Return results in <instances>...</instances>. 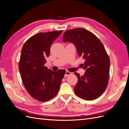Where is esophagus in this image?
I'll list each match as a JSON object with an SVG mask.
<instances>
[{
    "mask_svg": "<svg viewBox=\"0 0 129 129\" xmlns=\"http://www.w3.org/2000/svg\"><path fill=\"white\" fill-rule=\"evenodd\" d=\"M72 74V73L71 72L67 71V72H66V73H65V74H64V77H67L68 76L70 75H71V74Z\"/></svg>",
    "mask_w": 129,
    "mask_h": 129,
    "instance_id": "34e87169",
    "label": "esophagus"
}]
</instances>
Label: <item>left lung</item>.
<instances>
[{
  "mask_svg": "<svg viewBox=\"0 0 129 129\" xmlns=\"http://www.w3.org/2000/svg\"><path fill=\"white\" fill-rule=\"evenodd\" d=\"M63 41L73 43L78 55L85 60L84 75L80 76L79 74L75 73L78 78L74 87L75 94L85 100L98 98L107 88L110 64L103 44L90 31L80 28L66 31Z\"/></svg>",
  "mask_w": 129,
  "mask_h": 129,
  "instance_id": "obj_1",
  "label": "left lung"
}]
</instances>
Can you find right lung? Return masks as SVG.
<instances>
[{"instance_id":"obj_1","label":"right lung","mask_w":129,"mask_h":129,"mask_svg":"<svg viewBox=\"0 0 129 129\" xmlns=\"http://www.w3.org/2000/svg\"><path fill=\"white\" fill-rule=\"evenodd\" d=\"M62 30L39 33L30 37L23 46L19 69L22 83L33 98L46 102L55 96L66 71H52L45 67L53 42Z\"/></svg>"}]
</instances>
